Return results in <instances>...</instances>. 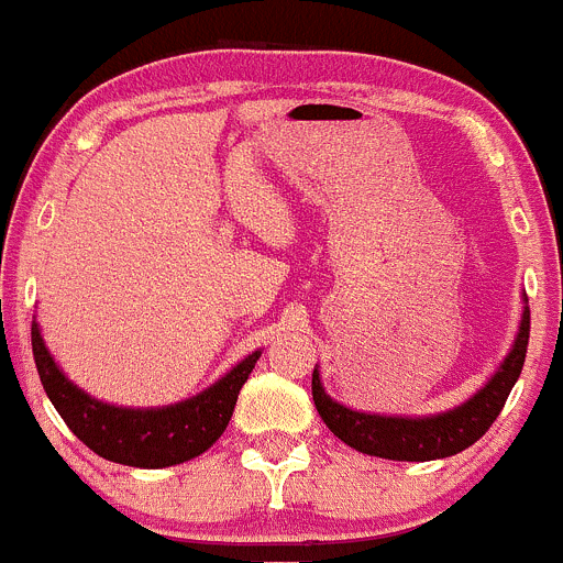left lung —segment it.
Segmentation results:
<instances>
[{
	"instance_id": "1",
	"label": "left lung",
	"mask_w": 563,
	"mask_h": 563,
	"mask_svg": "<svg viewBox=\"0 0 563 563\" xmlns=\"http://www.w3.org/2000/svg\"><path fill=\"white\" fill-rule=\"evenodd\" d=\"M528 336H531V309L526 307L519 334L500 371L467 404L456 406L445 415L409 420V417L362 415V411L345 409L325 395L318 371L312 373L314 406H318V415L323 417L329 431L358 453L395 459V462H433V459L453 456V453H462L464 448L475 445L497 420L500 409L506 406L508 393H511L519 373H522V365H526Z\"/></svg>"
}]
</instances>
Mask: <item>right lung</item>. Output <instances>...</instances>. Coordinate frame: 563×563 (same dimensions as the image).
<instances>
[{
	"label": "right lung",
	"mask_w": 563,
	"mask_h": 563,
	"mask_svg": "<svg viewBox=\"0 0 563 563\" xmlns=\"http://www.w3.org/2000/svg\"><path fill=\"white\" fill-rule=\"evenodd\" d=\"M32 356L46 395L79 442L107 462L157 470L201 456L216 445L232 420L238 395L249 382L260 351L245 356L232 373L201 395L165 409H118L85 395L55 365L37 323H32Z\"/></svg>",
	"instance_id": "obj_1"
}]
</instances>
